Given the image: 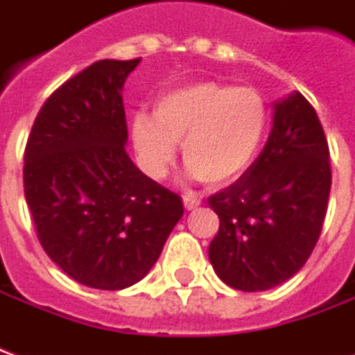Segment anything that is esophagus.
Listing matches in <instances>:
<instances>
[{
    "instance_id": "obj_1",
    "label": "esophagus",
    "mask_w": 355,
    "mask_h": 355,
    "mask_svg": "<svg viewBox=\"0 0 355 355\" xmlns=\"http://www.w3.org/2000/svg\"><path fill=\"white\" fill-rule=\"evenodd\" d=\"M182 201H184V207L188 209V211H193V209H198L201 205L200 198H193V196H184Z\"/></svg>"
}]
</instances>
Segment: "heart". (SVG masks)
<instances>
[{
    "label": "heart",
    "instance_id": "heart-1",
    "mask_svg": "<svg viewBox=\"0 0 355 355\" xmlns=\"http://www.w3.org/2000/svg\"><path fill=\"white\" fill-rule=\"evenodd\" d=\"M266 127L268 106L259 89L193 81L163 93L154 117L137 112L131 140L150 177L167 175L182 142L188 177L226 184L254 162Z\"/></svg>",
    "mask_w": 355,
    "mask_h": 355
}]
</instances>
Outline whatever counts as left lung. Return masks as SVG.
<instances>
[{
	"label": "left lung",
	"instance_id": "left-lung-1",
	"mask_svg": "<svg viewBox=\"0 0 355 355\" xmlns=\"http://www.w3.org/2000/svg\"><path fill=\"white\" fill-rule=\"evenodd\" d=\"M329 192L325 132L310 102L293 91L274 102L272 131L259 157L209 198L220 218L209 245L216 275L245 293L291 279L318 243Z\"/></svg>",
	"mask_w": 355,
	"mask_h": 355
}]
</instances>
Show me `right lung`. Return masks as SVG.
<instances>
[{"label": "right lung", "instance_id": "obj_1", "mask_svg": "<svg viewBox=\"0 0 355 355\" xmlns=\"http://www.w3.org/2000/svg\"><path fill=\"white\" fill-rule=\"evenodd\" d=\"M135 60H98L51 94L24 155V196L49 259L93 289L119 291L152 270L182 200L127 154L123 85Z\"/></svg>", "mask_w": 355, "mask_h": 355}]
</instances>
